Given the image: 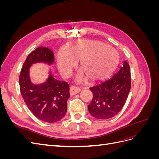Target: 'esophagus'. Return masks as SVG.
I'll return each mask as SVG.
<instances>
[{
	"label": "esophagus",
	"mask_w": 159,
	"mask_h": 159,
	"mask_svg": "<svg viewBox=\"0 0 159 159\" xmlns=\"http://www.w3.org/2000/svg\"><path fill=\"white\" fill-rule=\"evenodd\" d=\"M80 88L78 87H75V86H71L70 88V93L71 95H75V94L78 93L80 92Z\"/></svg>",
	"instance_id": "34e87169"
}]
</instances>
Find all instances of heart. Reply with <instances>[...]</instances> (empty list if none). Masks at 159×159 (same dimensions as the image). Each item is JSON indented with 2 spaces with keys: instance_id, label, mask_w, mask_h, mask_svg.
<instances>
[{
  "instance_id": "heart-1",
  "label": "heart",
  "mask_w": 159,
  "mask_h": 159,
  "mask_svg": "<svg viewBox=\"0 0 159 159\" xmlns=\"http://www.w3.org/2000/svg\"><path fill=\"white\" fill-rule=\"evenodd\" d=\"M118 52L103 42L81 40L77 41L68 50L60 49L56 56V65L60 74L68 78L79 62L75 81L89 79L91 82L102 81L111 75L119 64Z\"/></svg>"
}]
</instances>
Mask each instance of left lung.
I'll list each match as a JSON object with an SVG mask.
<instances>
[{"label":"left lung","instance_id":"1","mask_svg":"<svg viewBox=\"0 0 159 159\" xmlns=\"http://www.w3.org/2000/svg\"><path fill=\"white\" fill-rule=\"evenodd\" d=\"M131 85L130 66L125 61L110 80L90 88L93 99L88 107L89 113L99 119L115 116L125 103Z\"/></svg>","mask_w":159,"mask_h":159}]
</instances>
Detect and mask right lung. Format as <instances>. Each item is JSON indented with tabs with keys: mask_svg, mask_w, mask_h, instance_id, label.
I'll use <instances>...</instances> for the list:
<instances>
[{
	"mask_svg": "<svg viewBox=\"0 0 159 159\" xmlns=\"http://www.w3.org/2000/svg\"><path fill=\"white\" fill-rule=\"evenodd\" d=\"M54 54L48 48L39 47L28 54L20 71L19 83L22 98L28 108L38 119L55 123L63 118L67 111V101L70 98L68 83L54 78L50 66ZM44 63L50 71L44 83L34 84L30 75V69L35 63Z\"/></svg>",
	"mask_w": 159,
	"mask_h": 159,
	"instance_id": "add662e5",
	"label": "right lung"
}]
</instances>
